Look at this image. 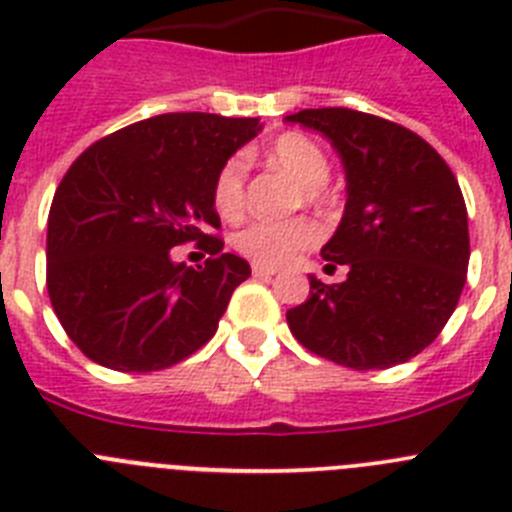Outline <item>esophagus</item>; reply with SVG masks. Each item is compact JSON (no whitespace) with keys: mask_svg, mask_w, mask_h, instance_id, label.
I'll return each mask as SVG.
<instances>
[{"mask_svg":"<svg viewBox=\"0 0 512 512\" xmlns=\"http://www.w3.org/2000/svg\"><path fill=\"white\" fill-rule=\"evenodd\" d=\"M251 271H253V277H261V279H269L277 274V269H274V266H261V264H253Z\"/></svg>","mask_w":512,"mask_h":512,"instance_id":"34e87169","label":"esophagus"}]
</instances>
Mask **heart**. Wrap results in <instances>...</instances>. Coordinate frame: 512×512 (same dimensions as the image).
<instances>
[{
  "instance_id": "heart-1",
  "label": "heart",
  "mask_w": 512,
  "mask_h": 512,
  "mask_svg": "<svg viewBox=\"0 0 512 512\" xmlns=\"http://www.w3.org/2000/svg\"><path fill=\"white\" fill-rule=\"evenodd\" d=\"M269 158L277 166H282L287 174L297 179L302 189H305L307 202L320 200V187L328 182L330 166L328 158L323 156L310 138L300 133H287L277 138L269 148ZM212 202L215 210L233 220L243 212L246 205V161L241 156L228 158L223 169L217 171L215 187H212ZM320 238V228L305 217H295V220H253L246 228L238 230L233 238L238 253H243L246 259L261 266H282L287 264L297 251L302 248L315 246Z\"/></svg>"
}]
</instances>
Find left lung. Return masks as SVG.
<instances>
[{
  "label": "left lung",
  "instance_id": "left-lung-1",
  "mask_svg": "<svg viewBox=\"0 0 512 512\" xmlns=\"http://www.w3.org/2000/svg\"><path fill=\"white\" fill-rule=\"evenodd\" d=\"M330 140L346 171V207L320 256L346 282L310 274L287 310L292 336L351 369H390L431 346L456 310L469 266L459 182L420 135L377 115L323 107L284 117Z\"/></svg>",
  "mask_w": 512,
  "mask_h": 512
}]
</instances>
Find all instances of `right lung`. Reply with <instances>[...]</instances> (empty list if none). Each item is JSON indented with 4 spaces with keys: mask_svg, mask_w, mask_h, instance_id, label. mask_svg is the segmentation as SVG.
Instances as JSON below:
<instances>
[{
    "mask_svg": "<svg viewBox=\"0 0 512 512\" xmlns=\"http://www.w3.org/2000/svg\"><path fill=\"white\" fill-rule=\"evenodd\" d=\"M259 117L169 112L117 130L76 158L48 215V297L71 341L115 372H158L215 336L251 266L207 230L217 171ZM211 253L192 270L170 248Z\"/></svg>",
    "mask_w": 512,
    "mask_h": 512,
    "instance_id": "obj_1",
    "label": "right lung"
}]
</instances>
